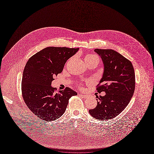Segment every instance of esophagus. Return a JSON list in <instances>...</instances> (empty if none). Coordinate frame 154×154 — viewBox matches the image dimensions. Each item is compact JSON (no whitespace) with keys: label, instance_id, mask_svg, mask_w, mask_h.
Instances as JSON below:
<instances>
[{"label":"esophagus","instance_id":"esophagus-1","mask_svg":"<svg viewBox=\"0 0 154 154\" xmlns=\"http://www.w3.org/2000/svg\"><path fill=\"white\" fill-rule=\"evenodd\" d=\"M79 96H80V97H82L83 98H85V97L87 96L86 94H79Z\"/></svg>","mask_w":154,"mask_h":154}]
</instances>
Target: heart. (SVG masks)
<instances>
[{"label":"heart","mask_w":154,"mask_h":154,"mask_svg":"<svg viewBox=\"0 0 154 154\" xmlns=\"http://www.w3.org/2000/svg\"><path fill=\"white\" fill-rule=\"evenodd\" d=\"M85 60L86 62H88V61H92V60H99V58L97 55L91 54H88V55H86Z\"/></svg>","instance_id":"1"}]
</instances>
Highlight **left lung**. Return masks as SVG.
Instances as JSON below:
<instances>
[{
    "mask_svg": "<svg viewBox=\"0 0 154 154\" xmlns=\"http://www.w3.org/2000/svg\"><path fill=\"white\" fill-rule=\"evenodd\" d=\"M104 64L102 78L96 86L97 105L89 110L90 114L100 120L111 119L120 114L130 102L135 88V75L131 61L112 49H96Z\"/></svg>",
    "mask_w": 154,
    "mask_h": 154,
    "instance_id": "8db88e82",
    "label": "left lung"
}]
</instances>
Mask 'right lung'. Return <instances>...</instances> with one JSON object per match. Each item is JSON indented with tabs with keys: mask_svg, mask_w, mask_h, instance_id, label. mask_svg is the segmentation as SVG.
<instances>
[{
	"mask_svg": "<svg viewBox=\"0 0 154 154\" xmlns=\"http://www.w3.org/2000/svg\"><path fill=\"white\" fill-rule=\"evenodd\" d=\"M79 49L48 47L27 61L22 79V94L27 107L39 119L51 121L60 118L69 99L77 94L68 87L56 93L51 83L54 77L62 72L66 62Z\"/></svg>",
	"mask_w": 154,
	"mask_h": 154,
	"instance_id": "1",
	"label": "right lung"
}]
</instances>
